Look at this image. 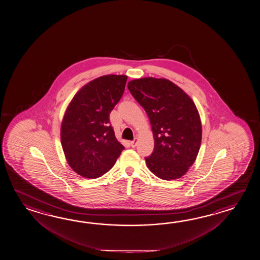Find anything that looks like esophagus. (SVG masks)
Instances as JSON below:
<instances>
[{
	"label": "esophagus",
	"instance_id": "1",
	"mask_svg": "<svg viewBox=\"0 0 260 260\" xmlns=\"http://www.w3.org/2000/svg\"><path fill=\"white\" fill-rule=\"evenodd\" d=\"M138 138H135L134 140H132V141L130 142V145H131V147H132V148H136V146H137V144H138Z\"/></svg>",
	"mask_w": 260,
	"mask_h": 260
}]
</instances>
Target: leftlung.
<instances>
[{
	"mask_svg": "<svg viewBox=\"0 0 260 260\" xmlns=\"http://www.w3.org/2000/svg\"><path fill=\"white\" fill-rule=\"evenodd\" d=\"M127 86L151 124L154 149L145 158L149 170L164 180L182 177L196 160L202 141V123L193 101L166 79H137Z\"/></svg>",
	"mask_w": 260,
	"mask_h": 260,
	"instance_id": "1",
	"label": "left lung"
}]
</instances>
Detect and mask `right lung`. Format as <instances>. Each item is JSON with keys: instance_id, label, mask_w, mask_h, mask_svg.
<instances>
[{"instance_id": "1", "label": "right lung", "mask_w": 260, "mask_h": 260, "mask_svg": "<svg viewBox=\"0 0 260 260\" xmlns=\"http://www.w3.org/2000/svg\"><path fill=\"white\" fill-rule=\"evenodd\" d=\"M127 76L105 75L85 84L74 95L61 123V144L69 166L86 178L103 176L116 162L124 147L110 122Z\"/></svg>"}]
</instances>
